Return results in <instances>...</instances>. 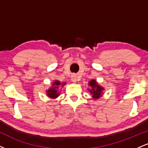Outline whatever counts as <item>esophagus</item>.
<instances>
[{
    "mask_svg": "<svg viewBox=\"0 0 148 148\" xmlns=\"http://www.w3.org/2000/svg\"><path fill=\"white\" fill-rule=\"evenodd\" d=\"M72 82L76 83V81H79V79H78V77L76 75H73L72 76Z\"/></svg>",
    "mask_w": 148,
    "mask_h": 148,
    "instance_id": "obj_1",
    "label": "esophagus"
}]
</instances>
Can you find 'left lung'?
<instances>
[{"mask_svg": "<svg viewBox=\"0 0 148 148\" xmlns=\"http://www.w3.org/2000/svg\"><path fill=\"white\" fill-rule=\"evenodd\" d=\"M88 86L90 87V88H88V90L90 92L93 99H98L101 97H102L103 91L105 90L104 88L100 86L95 79L90 80L88 83Z\"/></svg>", "mask_w": 148, "mask_h": 148, "instance_id": "8db88e82", "label": "left lung"}]
</instances>
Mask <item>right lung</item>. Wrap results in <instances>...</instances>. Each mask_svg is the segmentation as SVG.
I'll return each mask as SVG.
<instances>
[{"label": "right lung", "mask_w": 148, "mask_h": 148, "mask_svg": "<svg viewBox=\"0 0 148 148\" xmlns=\"http://www.w3.org/2000/svg\"><path fill=\"white\" fill-rule=\"evenodd\" d=\"M64 85H66L65 82H60V81L56 80L52 83L51 86L46 90L47 96L52 99H56L58 97L60 96V88L63 87Z\"/></svg>", "instance_id": "add662e5"}]
</instances>
